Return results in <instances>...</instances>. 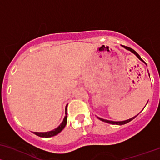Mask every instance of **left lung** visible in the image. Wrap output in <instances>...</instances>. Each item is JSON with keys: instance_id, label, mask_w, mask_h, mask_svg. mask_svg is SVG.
<instances>
[{"instance_id": "left-lung-1", "label": "left lung", "mask_w": 160, "mask_h": 160, "mask_svg": "<svg viewBox=\"0 0 160 160\" xmlns=\"http://www.w3.org/2000/svg\"><path fill=\"white\" fill-rule=\"evenodd\" d=\"M122 47L124 48H126V50H128V51H129V52H131L132 53H133L134 54V55H136V57L138 58L139 59V60L140 61H142V62H144V61L142 60V59L141 58V57L140 56H139V54L137 53V52H136V51L135 50H133L132 48H129V47H126V46H123L122 45ZM145 63V62H144ZM146 65V63H145ZM150 77V76H149ZM148 103V102H147ZM147 103H146V104H147ZM145 108V107H144ZM138 115H136V116H134V117H132V118H129V119H127V120H125V121H117V122H116V121H111V120H107V119H104V118H99V117H98V119H100L101 120V121H102V122H107V123H109V124H112V125H119V126H121V125H124V124H126V123H128V122H129L130 121H132V120H133L135 118H136V116H137Z\"/></svg>"}]
</instances>
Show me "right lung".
I'll list each match as a JSON object with an SVG mask.
<instances>
[{
	"mask_svg": "<svg viewBox=\"0 0 160 160\" xmlns=\"http://www.w3.org/2000/svg\"><path fill=\"white\" fill-rule=\"evenodd\" d=\"M67 115H68V112H67V108H65V116L64 117V119L62 121V122L58 126L57 128L55 129L52 130V131H48V132H34V133L37 136H40V137H44V138H49L52 137V136H56V135L58 134L59 132L63 130L64 128L65 127L67 124Z\"/></svg>",
	"mask_w": 160,
	"mask_h": 160,
	"instance_id": "1",
	"label": "right lung"
}]
</instances>
